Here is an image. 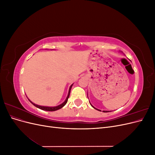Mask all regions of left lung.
I'll return each instance as SVG.
<instances>
[{
  "instance_id": "left-lung-1",
  "label": "left lung",
  "mask_w": 155,
  "mask_h": 155,
  "mask_svg": "<svg viewBox=\"0 0 155 155\" xmlns=\"http://www.w3.org/2000/svg\"><path fill=\"white\" fill-rule=\"evenodd\" d=\"M89 103H90V102H89ZM91 106H92V107H93V108H94V109H96V110H100V111H101V110H99V109H96V108H95V107H93V106H92V105H91ZM103 112H109V111H106V110H103Z\"/></svg>"
}]
</instances>
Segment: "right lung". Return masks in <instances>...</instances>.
<instances>
[{
  "mask_svg": "<svg viewBox=\"0 0 155 155\" xmlns=\"http://www.w3.org/2000/svg\"><path fill=\"white\" fill-rule=\"evenodd\" d=\"M72 85H73V84L70 87V88H69V91H68V96H67V99L65 100V101L62 104H61V105H58V106H56V107H45V106H40V105H36V104H34V103H32L29 99H28V100L31 103V104L34 105V106H35L36 107H37V108H39V109H41V110H47V111H55V110H59V109H61L62 107H63L65 105H66V104L67 103V101H68V97H69V96H70V90H71V88H72Z\"/></svg>",
  "mask_w": 155,
  "mask_h": 155,
  "instance_id": "add662e5",
  "label": "right lung"
}]
</instances>
